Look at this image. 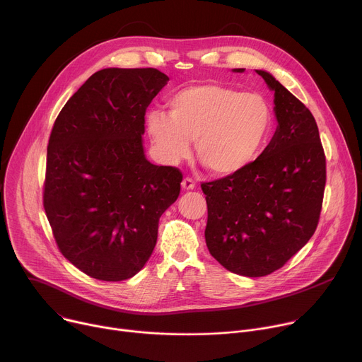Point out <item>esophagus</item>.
I'll return each mask as SVG.
<instances>
[{
	"mask_svg": "<svg viewBox=\"0 0 362 362\" xmlns=\"http://www.w3.org/2000/svg\"><path fill=\"white\" fill-rule=\"evenodd\" d=\"M181 187H182V189H184V191H189V189H194V188H195V182H194V180H192V178L187 177V178H184V180H182Z\"/></svg>",
	"mask_w": 362,
	"mask_h": 362,
	"instance_id": "34e87169",
	"label": "esophagus"
}]
</instances>
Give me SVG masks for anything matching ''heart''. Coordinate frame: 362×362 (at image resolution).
Listing matches in <instances>:
<instances>
[{"mask_svg":"<svg viewBox=\"0 0 362 362\" xmlns=\"http://www.w3.org/2000/svg\"><path fill=\"white\" fill-rule=\"evenodd\" d=\"M168 115L147 116V132L163 161L177 164L195 141L198 160L215 175H235L260 154L272 127L267 102L256 93L202 83L168 99Z\"/></svg>","mask_w":362,"mask_h":362,"instance_id":"1","label":"heart"}]
</instances>
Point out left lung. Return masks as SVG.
Wrapping results in <instances>:
<instances>
[{"instance_id":"1","label":"left lung","mask_w":362,"mask_h":362,"mask_svg":"<svg viewBox=\"0 0 362 362\" xmlns=\"http://www.w3.org/2000/svg\"><path fill=\"white\" fill-rule=\"evenodd\" d=\"M256 72L274 92L277 129L247 168L201 184L209 253L247 277L273 273L310 240L325 187V156L311 112L269 72Z\"/></svg>"}]
</instances>
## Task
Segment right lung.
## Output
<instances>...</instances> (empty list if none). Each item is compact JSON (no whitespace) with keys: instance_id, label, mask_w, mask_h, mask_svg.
Listing matches in <instances>:
<instances>
[{"instance_id":"right-lung-1","label":"right lung","mask_w":362,"mask_h":362,"mask_svg":"<svg viewBox=\"0 0 362 362\" xmlns=\"http://www.w3.org/2000/svg\"><path fill=\"white\" fill-rule=\"evenodd\" d=\"M170 78L154 68L93 74L58 115L44 208L61 253L88 276L120 281L150 259L182 174L143 148L144 115Z\"/></svg>"}]
</instances>
